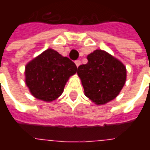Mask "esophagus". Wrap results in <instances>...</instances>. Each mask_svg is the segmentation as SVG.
I'll return each instance as SVG.
<instances>
[{
  "label": "esophagus",
  "mask_w": 150,
  "mask_h": 150,
  "mask_svg": "<svg viewBox=\"0 0 150 150\" xmlns=\"http://www.w3.org/2000/svg\"><path fill=\"white\" fill-rule=\"evenodd\" d=\"M75 62V65H76V67H79V65L81 64V62H80V61H79V60H76Z\"/></svg>",
  "instance_id": "esophagus-1"
}]
</instances>
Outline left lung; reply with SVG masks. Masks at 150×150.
Wrapping results in <instances>:
<instances>
[{
	"label": "left lung",
	"instance_id": "obj_1",
	"mask_svg": "<svg viewBox=\"0 0 150 150\" xmlns=\"http://www.w3.org/2000/svg\"><path fill=\"white\" fill-rule=\"evenodd\" d=\"M87 59L88 63L77 70L85 96L96 105L107 104L120 94L125 84V66L103 50H96Z\"/></svg>",
	"mask_w": 150,
	"mask_h": 150
}]
</instances>
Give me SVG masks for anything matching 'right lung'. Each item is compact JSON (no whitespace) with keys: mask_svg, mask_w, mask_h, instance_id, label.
<instances>
[{"mask_svg":"<svg viewBox=\"0 0 150 150\" xmlns=\"http://www.w3.org/2000/svg\"><path fill=\"white\" fill-rule=\"evenodd\" d=\"M76 71L77 67L71 59L49 48L25 65V82L34 97L50 103L62 95Z\"/></svg>","mask_w":150,"mask_h":150,"instance_id":"add662e5","label":"right lung"}]
</instances>
